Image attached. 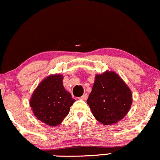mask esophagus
<instances>
[{"label": "esophagus", "mask_w": 160, "mask_h": 160, "mask_svg": "<svg viewBox=\"0 0 160 160\" xmlns=\"http://www.w3.org/2000/svg\"><path fill=\"white\" fill-rule=\"evenodd\" d=\"M79 99H82V100H86L88 99V94L87 93H84V95H82V97L78 98Z\"/></svg>", "instance_id": "esophagus-1"}]
</instances>
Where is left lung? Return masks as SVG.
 Wrapping results in <instances>:
<instances>
[{
	"mask_svg": "<svg viewBox=\"0 0 160 160\" xmlns=\"http://www.w3.org/2000/svg\"><path fill=\"white\" fill-rule=\"evenodd\" d=\"M87 103L97 121L103 125H112L121 121L129 112L132 93L119 75L106 70L95 76Z\"/></svg>",
	"mask_w": 160,
	"mask_h": 160,
	"instance_id": "8db88e82",
	"label": "left lung"
}]
</instances>
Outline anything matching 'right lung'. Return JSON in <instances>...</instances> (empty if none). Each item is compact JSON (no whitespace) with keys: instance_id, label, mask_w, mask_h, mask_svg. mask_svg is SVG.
<instances>
[{"instance_id":"obj_1","label":"right lung","mask_w":160,"mask_h":160,"mask_svg":"<svg viewBox=\"0 0 160 160\" xmlns=\"http://www.w3.org/2000/svg\"><path fill=\"white\" fill-rule=\"evenodd\" d=\"M63 76L57 73L47 76L38 84L30 99L35 117L50 127L61 123L75 102L63 87Z\"/></svg>"}]
</instances>
